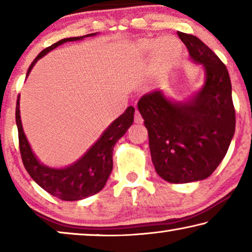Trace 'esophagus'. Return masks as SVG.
Wrapping results in <instances>:
<instances>
[{
    "label": "esophagus",
    "instance_id": "esophagus-1",
    "mask_svg": "<svg viewBox=\"0 0 252 252\" xmlns=\"http://www.w3.org/2000/svg\"><path fill=\"white\" fill-rule=\"evenodd\" d=\"M134 121L136 123H142L143 122V119L141 117V114H140V112L138 110H135V113H134Z\"/></svg>",
    "mask_w": 252,
    "mask_h": 252
}]
</instances>
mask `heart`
Listing matches in <instances>:
<instances>
[{"mask_svg": "<svg viewBox=\"0 0 252 252\" xmlns=\"http://www.w3.org/2000/svg\"><path fill=\"white\" fill-rule=\"evenodd\" d=\"M136 48L140 51H150L153 49L155 61L162 65L172 64L177 61L181 54V44L176 37L163 36L159 40L142 39L136 42Z\"/></svg>", "mask_w": 252, "mask_h": 252, "instance_id": "1", "label": "heart"}]
</instances>
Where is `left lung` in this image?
<instances>
[{
	"mask_svg": "<svg viewBox=\"0 0 252 252\" xmlns=\"http://www.w3.org/2000/svg\"><path fill=\"white\" fill-rule=\"evenodd\" d=\"M193 62L206 71L201 90L189 101L169 100L162 91L144 94L138 109L149 135L157 173L171 183L210 177L227 153L236 129L231 81L225 65L191 34L178 32Z\"/></svg>",
	"mask_w": 252,
	"mask_h": 252,
	"instance_id": "8db88e82",
	"label": "left lung"
}]
</instances>
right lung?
<instances>
[{
    "label": "right lung",
    "mask_w": 252,
    "mask_h": 252,
    "mask_svg": "<svg viewBox=\"0 0 252 252\" xmlns=\"http://www.w3.org/2000/svg\"><path fill=\"white\" fill-rule=\"evenodd\" d=\"M97 33L83 36L66 37L44 49L34 59L30 65L28 75L34 64L51 50L58 48L65 42L83 40L84 37L94 36ZM134 108L127 106L120 117L108 126L99 140L80 158L78 161L65 168H51L40 162L32 151L27 136L24 134L20 116V95L16 101L15 120L19 131V146L25 169L30 176L46 192L64 201H76L95 194L103 189L113 168V148L118 140L122 138L133 123Z\"/></svg>",
    "instance_id": "add662e5"
}]
</instances>
